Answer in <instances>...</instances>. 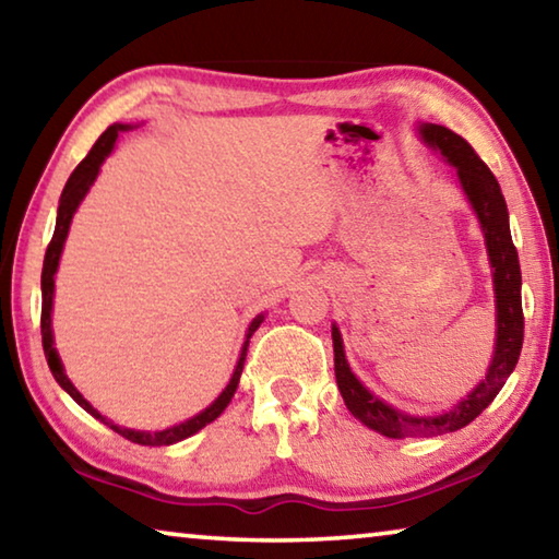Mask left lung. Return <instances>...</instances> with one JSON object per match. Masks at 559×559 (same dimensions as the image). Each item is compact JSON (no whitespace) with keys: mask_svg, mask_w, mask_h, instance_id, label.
I'll return each instance as SVG.
<instances>
[{"mask_svg":"<svg viewBox=\"0 0 559 559\" xmlns=\"http://www.w3.org/2000/svg\"><path fill=\"white\" fill-rule=\"evenodd\" d=\"M419 135L429 147L439 150L449 165L456 167L459 182L468 197L473 212L478 216L480 229H484L496 290V353L493 359H490L486 380H480L476 384V390H473L466 400H461L447 414L412 416L402 414L400 409L384 404L382 400H377V396L357 380L345 359L340 330L337 325H333L335 380L340 386V394H343L345 400V406L353 412L355 419L365 424V427L380 431L382 437L390 439L441 437V433L463 429L466 424L476 419V416L496 400L500 386L506 384L510 372L515 370L520 347H523L525 328L523 300H520L523 276H520L518 251L513 246V239H510L508 206L503 200V192H500L498 179L490 173L484 159L476 155V150L453 130L433 126V122H421Z\"/></svg>","mask_w":559,"mask_h":559,"instance_id":"1","label":"left lung"}]
</instances>
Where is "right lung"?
<instances>
[{
    "label": "right lung",
    "mask_w": 559,
    "mask_h": 559,
    "mask_svg": "<svg viewBox=\"0 0 559 559\" xmlns=\"http://www.w3.org/2000/svg\"><path fill=\"white\" fill-rule=\"evenodd\" d=\"M120 130H128V126H110L106 132H103V135L96 140V145L91 147V153L81 159L79 167L73 169L71 177H69V182H66L63 192H61L59 216H56V229H53L49 249H46L44 271H41V343H44V355H46V362H49V370L53 374V380L59 382L63 390L69 392L73 400L79 402L91 416H96V419H100L103 424H108L112 431H118L120 437H126L132 443H140V447H169V443L182 441L187 437H192V433H197L200 429H204L206 424H212L216 416H219L226 409V404L231 402L236 386H239V377H241V370H243L246 349H249V337L257 333V328L263 323V316L253 318V323L249 325V333H246V343L241 347L239 362H236V370L231 374L229 384H226V390L219 396H216V400L210 406H206L204 412H200L197 416H192V419H187L182 424H177V427H169V429H163V431H135V429L118 427V424H112L110 419H106V416H103L98 409H93V406L86 400H83V394L71 384V380L63 372V365H61V359H59V353H56V347H53V333H51L53 276H56V269H59L63 241H66V236H69V226H71L73 214H75V210H79V204L83 202V197L88 194L91 185L96 182L103 159H106L112 153V145H116Z\"/></svg>",
    "instance_id": "1"
}]
</instances>
